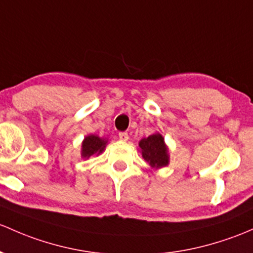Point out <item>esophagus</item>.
I'll return each instance as SVG.
<instances>
[{"mask_svg":"<svg viewBox=\"0 0 253 253\" xmlns=\"http://www.w3.org/2000/svg\"><path fill=\"white\" fill-rule=\"evenodd\" d=\"M119 138L121 140H127L128 139V133H127V132H120Z\"/></svg>","mask_w":253,"mask_h":253,"instance_id":"esophagus-1","label":"esophagus"}]
</instances>
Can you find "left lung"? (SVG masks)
<instances>
[{"label":"left lung","instance_id":"1","mask_svg":"<svg viewBox=\"0 0 253 253\" xmlns=\"http://www.w3.org/2000/svg\"><path fill=\"white\" fill-rule=\"evenodd\" d=\"M139 147L144 160L153 167H164L169 164V154L161 134H151L140 140Z\"/></svg>","mask_w":253,"mask_h":253}]
</instances>
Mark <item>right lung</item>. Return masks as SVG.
<instances>
[{
  "instance_id": "1",
  "label": "right lung",
  "mask_w": 253,
  "mask_h": 253,
  "mask_svg": "<svg viewBox=\"0 0 253 253\" xmlns=\"http://www.w3.org/2000/svg\"><path fill=\"white\" fill-rule=\"evenodd\" d=\"M106 140L102 139L98 135H88L84 138L82 143V156L84 158H89L93 154H100L104 150Z\"/></svg>"
}]
</instances>
